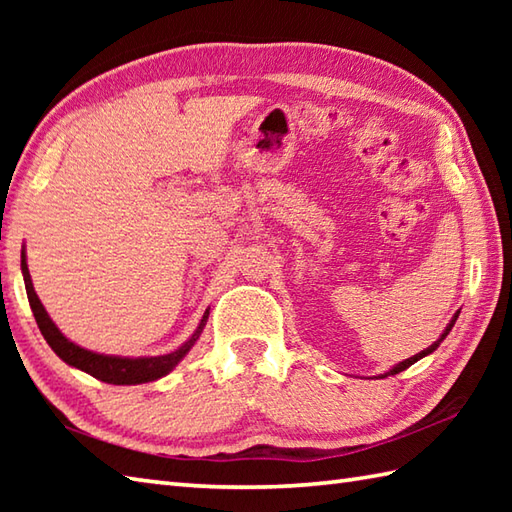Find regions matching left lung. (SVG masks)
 Wrapping results in <instances>:
<instances>
[{
	"mask_svg": "<svg viewBox=\"0 0 512 512\" xmlns=\"http://www.w3.org/2000/svg\"><path fill=\"white\" fill-rule=\"evenodd\" d=\"M458 314H460V312H455V317L451 319V323L447 325V330H444V332H442V336H440V339H438L436 343H433V345H429V347H427V350H422V352H418L416 356H411V358H407V361H402V363H398V365H396L394 369H389V372H387L385 376H394V374H400V372H405V369H407V367H411L413 363H416V361H420V358H422V356H427V354H431L433 350H436V347H438V345H440V343L444 341V336H447V334L451 332V328H453V325H455V321H458Z\"/></svg>",
	"mask_w": 512,
	"mask_h": 512,
	"instance_id": "left-lung-1",
	"label": "left lung"
}]
</instances>
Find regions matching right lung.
<instances>
[{"mask_svg": "<svg viewBox=\"0 0 512 512\" xmlns=\"http://www.w3.org/2000/svg\"><path fill=\"white\" fill-rule=\"evenodd\" d=\"M21 273H24L26 281V292H28V301L32 314H35V321L39 325V330L43 334V339L48 341V345L54 350L61 361L68 365L81 369V372L90 374L94 378L103 380V383L110 385H140V383H149V380H158L162 376H167L173 367H176L187 352L193 347V343L200 339V334L206 325V319H209V310L204 312V317L198 325V330L191 334V339L187 343H182L176 352L165 354V356H143V358H123V356H105V354H96L90 350H83L76 343L59 332L57 325L52 323L48 317L46 308L41 306V301L37 297L35 288H32V279L28 273V264H26V255L21 253Z\"/></svg>", "mask_w": 512, "mask_h": 512, "instance_id": "obj_1", "label": "right lung"}]
</instances>
